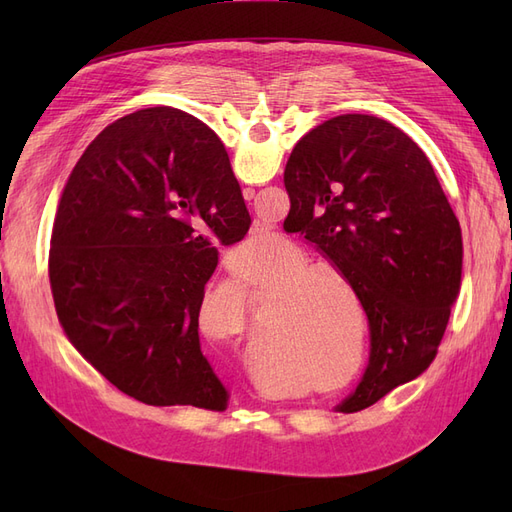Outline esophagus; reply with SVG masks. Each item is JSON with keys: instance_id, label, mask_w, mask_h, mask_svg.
I'll return each instance as SVG.
<instances>
[{"instance_id": "obj_1", "label": "esophagus", "mask_w": 512, "mask_h": 512, "mask_svg": "<svg viewBox=\"0 0 512 512\" xmlns=\"http://www.w3.org/2000/svg\"><path fill=\"white\" fill-rule=\"evenodd\" d=\"M243 196H245V200H252L254 198V190L252 188H243Z\"/></svg>"}]
</instances>
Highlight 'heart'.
I'll return each mask as SVG.
<instances>
[{
    "instance_id": "heart-1",
    "label": "heart",
    "mask_w": 512,
    "mask_h": 512,
    "mask_svg": "<svg viewBox=\"0 0 512 512\" xmlns=\"http://www.w3.org/2000/svg\"><path fill=\"white\" fill-rule=\"evenodd\" d=\"M314 265L316 260L299 245L282 241L245 269L243 280L254 297L269 292L267 316L262 322L252 318V335L241 352L245 371L265 395L331 393L359 380L363 371L365 361L352 376L342 378L354 363L356 316L361 337L367 335L359 292L346 273ZM211 297H218L230 316L228 333H243L247 290L235 280L213 286L200 301V320H209ZM269 364L291 378L280 381Z\"/></svg>"
}]
</instances>
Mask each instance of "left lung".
I'll return each mask as SVG.
<instances>
[{"label":"left lung","instance_id":"8db88e82","mask_svg":"<svg viewBox=\"0 0 512 512\" xmlns=\"http://www.w3.org/2000/svg\"><path fill=\"white\" fill-rule=\"evenodd\" d=\"M284 185L305 239L359 292L369 367L339 410L369 408L436 359L461 290V226L421 147L374 115H339L307 132Z\"/></svg>","mask_w":512,"mask_h":512}]
</instances>
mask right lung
Instances as JSON below:
<instances>
[{
  "label": "right lung",
  "mask_w": 512,
  "mask_h": 512,
  "mask_svg": "<svg viewBox=\"0 0 512 512\" xmlns=\"http://www.w3.org/2000/svg\"><path fill=\"white\" fill-rule=\"evenodd\" d=\"M228 153L177 108H143L106 126L61 192L49 254L68 342L147 406L226 410L200 352L198 309L218 247L250 230Z\"/></svg>",
  "instance_id": "obj_1"
}]
</instances>
